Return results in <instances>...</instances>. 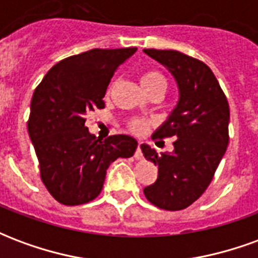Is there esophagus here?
Listing matches in <instances>:
<instances>
[{
    "label": "esophagus",
    "mask_w": 258,
    "mask_h": 258,
    "mask_svg": "<svg viewBox=\"0 0 258 258\" xmlns=\"http://www.w3.org/2000/svg\"><path fill=\"white\" fill-rule=\"evenodd\" d=\"M142 156H144V155H142V149H141V142H140V144H138V146H137V151H135L134 157L137 159V160H141V159H142Z\"/></svg>",
    "instance_id": "obj_1"
}]
</instances>
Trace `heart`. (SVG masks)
Segmentation results:
<instances>
[{"label":"heart","instance_id":"obj_1","mask_svg":"<svg viewBox=\"0 0 258 258\" xmlns=\"http://www.w3.org/2000/svg\"><path fill=\"white\" fill-rule=\"evenodd\" d=\"M141 84L144 87V90H149L152 87H156V85H164L167 87V81L163 77V74L157 73V72H146L141 76ZM148 127V123L142 118H131L128 121V128L133 133L140 134L142 131H145Z\"/></svg>","mask_w":258,"mask_h":258}]
</instances>
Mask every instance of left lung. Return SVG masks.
<instances>
[{
    "label": "left lung",
    "mask_w": 258,
    "mask_h": 258,
    "mask_svg": "<svg viewBox=\"0 0 258 258\" xmlns=\"http://www.w3.org/2000/svg\"><path fill=\"white\" fill-rule=\"evenodd\" d=\"M166 66L177 81L179 99L153 133V140L175 137L173 153H157L142 144L146 160L159 168L157 179L144 189L159 209H186L203 195L227 151L229 106L211 69L199 59L173 49H144Z\"/></svg>",
    "instance_id": "left-lung-1"
}]
</instances>
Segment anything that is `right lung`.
Masks as SVG:
<instances>
[{
	"label": "right lung",
	"mask_w": 258,
	"mask_h": 258,
	"mask_svg": "<svg viewBox=\"0 0 258 258\" xmlns=\"http://www.w3.org/2000/svg\"><path fill=\"white\" fill-rule=\"evenodd\" d=\"M135 51L95 48L69 56L45 74L33 94L27 130L42 182L62 205L95 199L110 163L134 155L138 142L133 137L96 140L85 127V114L105 107L110 79Z\"/></svg>",
	"instance_id": "obj_1"
}]
</instances>
